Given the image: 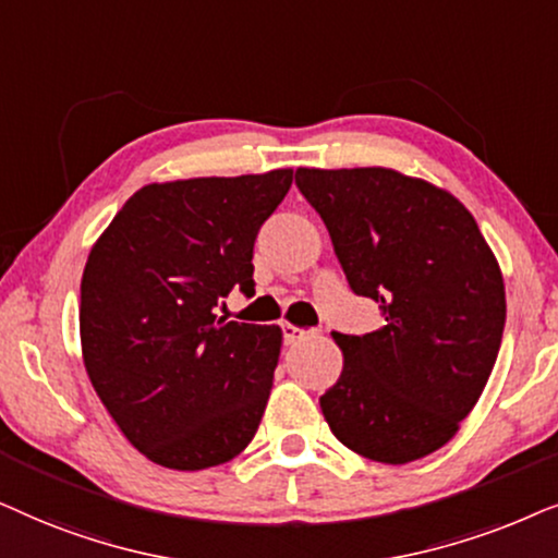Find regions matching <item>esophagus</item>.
<instances>
[{
    "instance_id": "obj_1",
    "label": "esophagus",
    "mask_w": 558,
    "mask_h": 558,
    "mask_svg": "<svg viewBox=\"0 0 558 558\" xmlns=\"http://www.w3.org/2000/svg\"><path fill=\"white\" fill-rule=\"evenodd\" d=\"M280 329H283V341L286 344H295V341H301V339H306V337H311V331H306V329H301V326H293V324H283L280 326Z\"/></svg>"
}]
</instances>
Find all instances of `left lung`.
<instances>
[{"mask_svg":"<svg viewBox=\"0 0 558 558\" xmlns=\"http://www.w3.org/2000/svg\"><path fill=\"white\" fill-rule=\"evenodd\" d=\"M377 331L331 337L344 369L322 396L356 454L405 464L441 449L485 390L505 329V286L477 221L454 196L390 168L295 170Z\"/></svg>","mask_w":558,"mask_h":558,"instance_id":"left-lung-1","label":"left lung"}]
</instances>
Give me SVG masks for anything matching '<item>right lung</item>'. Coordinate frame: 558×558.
I'll return each mask as SVG.
<instances>
[{"label":"right lung","instance_id":"add662e5","mask_svg":"<svg viewBox=\"0 0 558 558\" xmlns=\"http://www.w3.org/2000/svg\"><path fill=\"white\" fill-rule=\"evenodd\" d=\"M293 170L150 183L94 244L81 349L96 396L150 462L196 472L247 447L280 356L278 326L217 316L255 295L252 252Z\"/></svg>","mask_w":558,"mask_h":558}]
</instances>
